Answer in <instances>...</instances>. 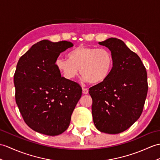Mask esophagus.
I'll list each match as a JSON object with an SVG mask.
<instances>
[{
  "label": "esophagus",
  "instance_id": "obj_1",
  "mask_svg": "<svg viewBox=\"0 0 160 160\" xmlns=\"http://www.w3.org/2000/svg\"><path fill=\"white\" fill-rule=\"evenodd\" d=\"M82 92L83 94H88V89L87 88H82Z\"/></svg>",
  "mask_w": 160,
  "mask_h": 160
}]
</instances>
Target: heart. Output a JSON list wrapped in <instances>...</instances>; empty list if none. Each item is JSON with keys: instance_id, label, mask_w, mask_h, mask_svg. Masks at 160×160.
<instances>
[{"instance_id": "1", "label": "heart", "mask_w": 160, "mask_h": 160, "mask_svg": "<svg viewBox=\"0 0 160 160\" xmlns=\"http://www.w3.org/2000/svg\"><path fill=\"white\" fill-rule=\"evenodd\" d=\"M56 66L67 80H73L80 69L84 80L91 84L105 80L112 71L114 58L106 48L80 46L68 54V59L58 57Z\"/></svg>"}]
</instances>
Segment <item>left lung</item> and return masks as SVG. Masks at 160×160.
Returning a JSON list of instances; mask_svg holds the SVG:
<instances>
[{
    "instance_id": "obj_1",
    "label": "left lung",
    "mask_w": 160,
    "mask_h": 160,
    "mask_svg": "<svg viewBox=\"0 0 160 160\" xmlns=\"http://www.w3.org/2000/svg\"><path fill=\"white\" fill-rule=\"evenodd\" d=\"M99 43L111 51L114 64L105 80L89 88L92 118L99 131L116 134L131 127L142 114L147 73L140 57L122 41L109 38Z\"/></svg>"
}]
</instances>
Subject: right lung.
I'll return each mask as SVG.
<instances>
[{"label":"right lung","instance_id":"add662e5","mask_svg":"<svg viewBox=\"0 0 160 160\" xmlns=\"http://www.w3.org/2000/svg\"><path fill=\"white\" fill-rule=\"evenodd\" d=\"M73 46L67 41H40L18 62L16 102L24 122L37 132L57 136L69 127L82 90L78 83L62 77L55 62Z\"/></svg>","mask_w":160,"mask_h":160}]
</instances>
